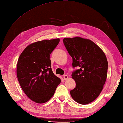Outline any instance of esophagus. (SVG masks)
<instances>
[{
	"label": "esophagus",
	"instance_id": "obj_1",
	"mask_svg": "<svg viewBox=\"0 0 123 123\" xmlns=\"http://www.w3.org/2000/svg\"><path fill=\"white\" fill-rule=\"evenodd\" d=\"M63 78H64V80H67V79H68V76L67 75H63Z\"/></svg>",
	"mask_w": 123,
	"mask_h": 123
}]
</instances>
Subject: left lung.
<instances>
[{
    "instance_id": "1",
    "label": "left lung",
    "mask_w": 123,
    "mask_h": 123,
    "mask_svg": "<svg viewBox=\"0 0 123 123\" xmlns=\"http://www.w3.org/2000/svg\"><path fill=\"white\" fill-rule=\"evenodd\" d=\"M63 43L73 59V67L80 68L72 75L76 86L70 91L71 97L82 105L91 103L98 97L106 80V56L100 48L89 39L64 38Z\"/></svg>"
}]
</instances>
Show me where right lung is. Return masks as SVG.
<instances>
[{
    "label": "right lung",
    "instance_id": "1",
    "mask_svg": "<svg viewBox=\"0 0 123 123\" xmlns=\"http://www.w3.org/2000/svg\"><path fill=\"white\" fill-rule=\"evenodd\" d=\"M60 40L56 38L31 43L18 60L17 76L20 87L27 97L36 103L49 100L61 81L52 71L50 59Z\"/></svg>",
    "mask_w": 123,
    "mask_h": 123
}]
</instances>
